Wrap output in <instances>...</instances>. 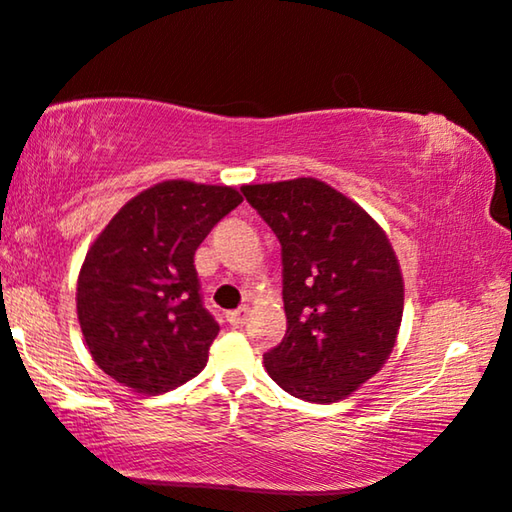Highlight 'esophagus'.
Returning a JSON list of instances; mask_svg holds the SVG:
<instances>
[{"mask_svg": "<svg viewBox=\"0 0 512 512\" xmlns=\"http://www.w3.org/2000/svg\"><path fill=\"white\" fill-rule=\"evenodd\" d=\"M247 319H249V308L247 306H242V308L233 310V312H227V321L233 328H242L247 324Z\"/></svg>", "mask_w": 512, "mask_h": 512, "instance_id": "34e87169", "label": "esophagus"}]
</instances>
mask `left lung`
Instances as JSON below:
<instances>
[{"label": "left lung", "instance_id": "8db88e82", "mask_svg": "<svg viewBox=\"0 0 512 512\" xmlns=\"http://www.w3.org/2000/svg\"><path fill=\"white\" fill-rule=\"evenodd\" d=\"M283 247L288 335L265 369L290 396L339 402L396 346L405 281L391 240L360 204L315 177L242 186Z\"/></svg>", "mask_w": 512, "mask_h": 512}]
</instances>
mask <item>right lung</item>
<instances>
[{
  "label": "right lung",
  "mask_w": 512,
  "mask_h": 512,
  "mask_svg": "<svg viewBox=\"0 0 512 512\" xmlns=\"http://www.w3.org/2000/svg\"><path fill=\"white\" fill-rule=\"evenodd\" d=\"M240 202L233 186L166 179L116 211L76 285L78 324L98 369L146 396L204 369L220 326L202 308L193 256Z\"/></svg>",
  "instance_id": "add662e5"
}]
</instances>
